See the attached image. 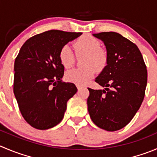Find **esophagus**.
I'll use <instances>...</instances> for the list:
<instances>
[{
  "label": "esophagus",
  "mask_w": 157,
  "mask_h": 157,
  "mask_svg": "<svg viewBox=\"0 0 157 157\" xmlns=\"http://www.w3.org/2000/svg\"><path fill=\"white\" fill-rule=\"evenodd\" d=\"M76 87H77L78 89H81V88H82L83 86H82V85H76Z\"/></svg>",
  "instance_id": "1"
}]
</instances>
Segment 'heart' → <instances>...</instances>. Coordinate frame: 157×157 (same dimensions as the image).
<instances>
[{"mask_svg": "<svg viewBox=\"0 0 157 157\" xmlns=\"http://www.w3.org/2000/svg\"><path fill=\"white\" fill-rule=\"evenodd\" d=\"M74 47L78 56L86 55L82 61V65L85 67L67 71L65 78L68 82L82 85L93 77L95 69L101 71L105 68L108 56L106 52L101 48L99 40L91 35L79 37L75 41ZM59 59L65 68H69L75 64V55L69 45L65 44L59 51Z\"/></svg>", "mask_w": 157, "mask_h": 157, "instance_id": "obj_1", "label": "heart"}]
</instances>
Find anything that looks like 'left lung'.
Here are the masks:
<instances>
[{
	"label": "left lung",
	"instance_id": "left-lung-1",
	"mask_svg": "<svg viewBox=\"0 0 157 157\" xmlns=\"http://www.w3.org/2000/svg\"><path fill=\"white\" fill-rule=\"evenodd\" d=\"M93 36L107 50V65L95 78L103 90L88 88V111L98 127L114 132L125 127L140 109L145 96L147 70L140 49L116 32Z\"/></svg>",
	"mask_w": 157,
	"mask_h": 157
}]
</instances>
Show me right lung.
I'll list each match as a JSON object with an SVG mask.
<instances>
[{"label":"right lung","instance_id":"add662e5","mask_svg":"<svg viewBox=\"0 0 157 157\" xmlns=\"http://www.w3.org/2000/svg\"><path fill=\"white\" fill-rule=\"evenodd\" d=\"M81 35L50 30L30 38L21 48L14 62V93L22 116L32 127L50 129L63 119L77 88L62 82L65 68L59 53Z\"/></svg>","mask_w":157,"mask_h":157}]
</instances>
